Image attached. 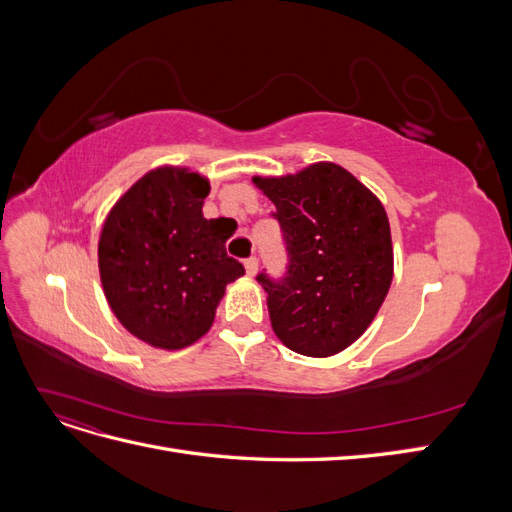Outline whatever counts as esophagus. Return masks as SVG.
<instances>
[{
  "mask_svg": "<svg viewBox=\"0 0 512 512\" xmlns=\"http://www.w3.org/2000/svg\"><path fill=\"white\" fill-rule=\"evenodd\" d=\"M245 271H247V275H250V277H256V273H258V260L256 258H247L245 260Z\"/></svg>",
  "mask_w": 512,
  "mask_h": 512,
  "instance_id": "esophagus-1",
  "label": "esophagus"
}]
</instances>
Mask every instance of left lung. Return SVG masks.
Here are the masks:
<instances>
[{"mask_svg": "<svg viewBox=\"0 0 512 512\" xmlns=\"http://www.w3.org/2000/svg\"><path fill=\"white\" fill-rule=\"evenodd\" d=\"M252 181L275 205L290 256L280 284L258 275L277 339L314 359L346 350L374 322L393 282L380 198L335 162Z\"/></svg>", "mask_w": 512, "mask_h": 512, "instance_id": "obj_1", "label": "left lung"}]
</instances>
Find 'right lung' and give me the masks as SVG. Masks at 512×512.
I'll use <instances>...</instances> for the list:
<instances>
[{"mask_svg": "<svg viewBox=\"0 0 512 512\" xmlns=\"http://www.w3.org/2000/svg\"><path fill=\"white\" fill-rule=\"evenodd\" d=\"M209 179L188 166H158L119 196L98 241L108 307L136 339L160 350L198 342L226 286L245 275L226 254L220 220L203 215Z\"/></svg>", "mask_w": 512, "mask_h": 512, "instance_id": "1", "label": "right lung"}]
</instances>
